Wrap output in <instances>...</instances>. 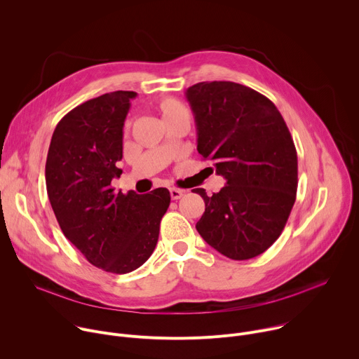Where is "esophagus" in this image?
Returning a JSON list of instances; mask_svg holds the SVG:
<instances>
[{
    "label": "esophagus",
    "mask_w": 359,
    "mask_h": 359,
    "mask_svg": "<svg viewBox=\"0 0 359 359\" xmlns=\"http://www.w3.org/2000/svg\"><path fill=\"white\" fill-rule=\"evenodd\" d=\"M184 194V191L183 190H180V189H170V197L173 198V200H177V198H180Z\"/></svg>",
    "instance_id": "obj_1"
}]
</instances>
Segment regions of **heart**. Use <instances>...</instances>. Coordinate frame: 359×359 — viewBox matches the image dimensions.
Segmentation results:
<instances>
[{
  "instance_id": "b5f03b06",
  "label": "heart",
  "mask_w": 359,
  "mask_h": 359,
  "mask_svg": "<svg viewBox=\"0 0 359 359\" xmlns=\"http://www.w3.org/2000/svg\"><path fill=\"white\" fill-rule=\"evenodd\" d=\"M158 109L162 115L165 123L176 122V121H190L189 109L182 104L180 100L175 97H165L159 102Z\"/></svg>"
}]
</instances>
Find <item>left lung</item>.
Instances as JSON below:
<instances>
[{
    "label": "left lung",
    "instance_id": "1",
    "mask_svg": "<svg viewBox=\"0 0 359 359\" xmlns=\"http://www.w3.org/2000/svg\"><path fill=\"white\" fill-rule=\"evenodd\" d=\"M186 97L197 150L226 179L213 196L193 189L206 204L196 229L231 260L257 257L280 237L295 201L298 162L291 133L273 102L248 86L198 82Z\"/></svg>",
    "mask_w": 359,
    "mask_h": 359
}]
</instances>
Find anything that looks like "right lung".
<instances>
[{
	"label": "right lung",
	"instance_id": "1",
	"mask_svg": "<svg viewBox=\"0 0 359 359\" xmlns=\"http://www.w3.org/2000/svg\"><path fill=\"white\" fill-rule=\"evenodd\" d=\"M135 96L116 90L68 112L54 130L45 165L48 197L64 236L90 264L115 274L150 257L170 204L165 187L147 194L111 187L122 175L123 125Z\"/></svg>",
	"mask_w": 359,
	"mask_h": 359
}]
</instances>
